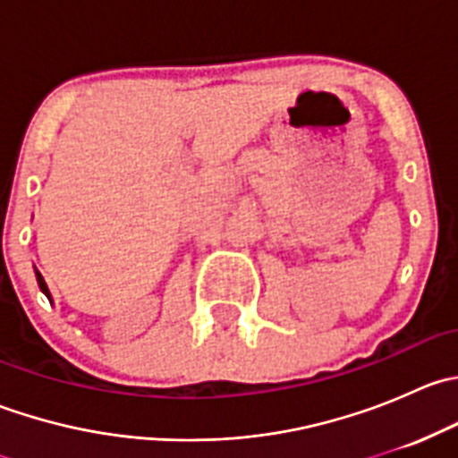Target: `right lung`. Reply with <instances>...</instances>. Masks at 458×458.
<instances>
[{
	"label": "right lung",
	"mask_w": 458,
	"mask_h": 458,
	"mask_svg": "<svg viewBox=\"0 0 458 458\" xmlns=\"http://www.w3.org/2000/svg\"><path fill=\"white\" fill-rule=\"evenodd\" d=\"M35 276H37V285H39V290H41V293H44L46 297H48V301H53V297H50V290H48V285H46L44 276H41V272L37 270V267H35Z\"/></svg>",
	"instance_id": "1"
}]
</instances>
